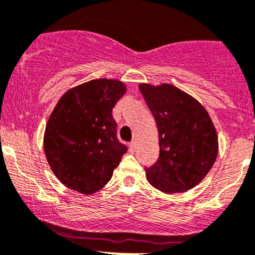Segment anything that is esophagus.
Here are the masks:
<instances>
[{
    "label": "esophagus",
    "mask_w": 255,
    "mask_h": 255,
    "mask_svg": "<svg viewBox=\"0 0 255 255\" xmlns=\"http://www.w3.org/2000/svg\"><path fill=\"white\" fill-rule=\"evenodd\" d=\"M136 150V143L135 141H132V143L129 144V151L130 152H135Z\"/></svg>",
    "instance_id": "1"
}]
</instances>
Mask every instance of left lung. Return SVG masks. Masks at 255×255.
Returning <instances> with one entry per match:
<instances>
[{
	"label": "left lung",
	"mask_w": 255,
	"mask_h": 255,
	"mask_svg": "<svg viewBox=\"0 0 255 255\" xmlns=\"http://www.w3.org/2000/svg\"><path fill=\"white\" fill-rule=\"evenodd\" d=\"M159 132L157 161L145 167L149 183L163 193L197 186L218 156V134L206 110L171 84L139 85Z\"/></svg>",
	"instance_id": "8db88e82"
}]
</instances>
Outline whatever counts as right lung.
<instances>
[{
    "mask_svg": "<svg viewBox=\"0 0 255 255\" xmlns=\"http://www.w3.org/2000/svg\"><path fill=\"white\" fill-rule=\"evenodd\" d=\"M125 93L122 82L104 78L72 88L58 100L45 128L44 149L66 187L88 195L111 179L127 152L112 116Z\"/></svg>",
    "mask_w": 255,
    "mask_h": 255,
    "instance_id": "add662e5",
    "label": "right lung"
}]
</instances>
